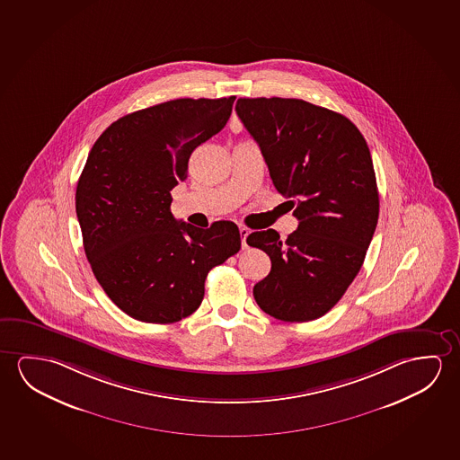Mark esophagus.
I'll return each mask as SVG.
<instances>
[{
  "label": "esophagus",
  "instance_id": "34e87169",
  "mask_svg": "<svg viewBox=\"0 0 460 460\" xmlns=\"http://www.w3.org/2000/svg\"><path fill=\"white\" fill-rule=\"evenodd\" d=\"M239 231H241L242 248H243V250H245V248H248L247 235H248V234H250V231H248L247 227H241V229H239Z\"/></svg>",
  "mask_w": 460,
  "mask_h": 460
}]
</instances>
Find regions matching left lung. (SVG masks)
I'll return each instance as SVG.
<instances>
[{"label":"left lung","mask_w":460,"mask_h":460,"mask_svg":"<svg viewBox=\"0 0 460 460\" xmlns=\"http://www.w3.org/2000/svg\"><path fill=\"white\" fill-rule=\"evenodd\" d=\"M237 116L261 148L277 191L299 219L247 237L272 268L253 296L283 322H311L340 301L365 261L379 218L367 140L346 116L299 99H239Z\"/></svg>","instance_id":"obj_1"}]
</instances>
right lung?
<instances>
[{"label": "right lung", "instance_id": "add662e5", "mask_svg": "<svg viewBox=\"0 0 460 460\" xmlns=\"http://www.w3.org/2000/svg\"><path fill=\"white\" fill-rule=\"evenodd\" d=\"M235 97L177 99L114 120L93 143L76 188V215L93 276L120 311L175 323L204 299L205 279L241 250L233 221H177L170 191L199 145L226 126Z\"/></svg>", "mask_w": 460, "mask_h": 460}]
</instances>
